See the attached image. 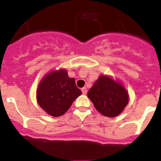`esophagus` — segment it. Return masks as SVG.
<instances>
[{"instance_id": "34e87169", "label": "esophagus", "mask_w": 161, "mask_h": 161, "mask_svg": "<svg viewBox=\"0 0 161 161\" xmlns=\"http://www.w3.org/2000/svg\"><path fill=\"white\" fill-rule=\"evenodd\" d=\"M81 91H82V93H83V94H86L87 93V88H85V87H84V88H81Z\"/></svg>"}]
</instances>
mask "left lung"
Here are the masks:
<instances>
[{"mask_svg":"<svg viewBox=\"0 0 161 161\" xmlns=\"http://www.w3.org/2000/svg\"><path fill=\"white\" fill-rule=\"evenodd\" d=\"M88 97L96 109L108 117L120 114L129 103V94L125 87L104 75L100 76L89 89Z\"/></svg>","mask_w":161,"mask_h":161,"instance_id":"obj_1","label":"left lung"}]
</instances>
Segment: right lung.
<instances>
[{
	"mask_svg": "<svg viewBox=\"0 0 161 161\" xmlns=\"http://www.w3.org/2000/svg\"><path fill=\"white\" fill-rule=\"evenodd\" d=\"M82 92L76 87L74 78L68 76L67 71H53L44 76L36 90V100L48 114L62 116Z\"/></svg>",
	"mask_w": 161,
	"mask_h": 161,
	"instance_id": "1",
	"label": "right lung"
}]
</instances>
